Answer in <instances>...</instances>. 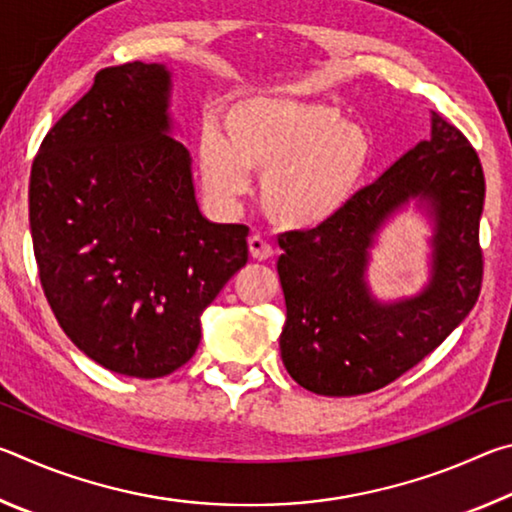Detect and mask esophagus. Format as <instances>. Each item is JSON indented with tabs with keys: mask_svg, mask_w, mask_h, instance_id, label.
Wrapping results in <instances>:
<instances>
[{
	"mask_svg": "<svg viewBox=\"0 0 512 512\" xmlns=\"http://www.w3.org/2000/svg\"><path fill=\"white\" fill-rule=\"evenodd\" d=\"M248 250H250V257L257 259V262H266V259L273 257L271 241H266L262 235H253L248 239Z\"/></svg>",
	"mask_w": 512,
	"mask_h": 512,
	"instance_id": "1",
	"label": "esophagus"
}]
</instances>
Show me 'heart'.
<instances>
[{
  "label": "heart",
  "instance_id": "1",
  "mask_svg": "<svg viewBox=\"0 0 512 512\" xmlns=\"http://www.w3.org/2000/svg\"><path fill=\"white\" fill-rule=\"evenodd\" d=\"M228 140L207 128L198 167L207 196L232 207L262 173L259 205L282 230H311L332 221L357 194L372 162V142L359 124L329 103L255 94L225 110Z\"/></svg>",
  "mask_w": 512,
  "mask_h": 512
}]
</instances>
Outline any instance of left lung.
Returning <instances> with one entry per match:
<instances>
[{
    "label": "left lung",
    "instance_id": "1",
    "mask_svg": "<svg viewBox=\"0 0 512 512\" xmlns=\"http://www.w3.org/2000/svg\"><path fill=\"white\" fill-rule=\"evenodd\" d=\"M409 197L427 200L437 219L434 275L420 297L379 306L365 287L367 248L385 216ZM483 198L474 146L433 112L429 140L359 189L332 221L277 239L287 300L280 350L289 375L316 395H363L436 350L479 300Z\"/></svg>",
    "mask_w": 512,
    "mask_h": 512
}]
</instances>
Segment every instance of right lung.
Listing matches in <instances>:
<instances>
[{"label":"right lung","instance_id":"add662e5","mask_svg":"<svg viewBox=\"0 0 512 512\" xmlns=\"http://www.w3.org/2000/svg\"><path fill=\"white\" fill-rule=\"evenodd\" d=\"M171 74L124 63L49 128L29 221L58 325L117 375L158 379L194 357L201 314L248 262V228L198 212L192 162L169 133Z\"/></svg>","mask_w":512,"mask_h":512}]
</instances>
